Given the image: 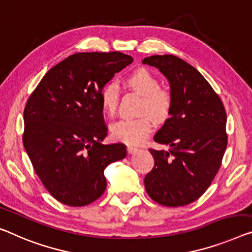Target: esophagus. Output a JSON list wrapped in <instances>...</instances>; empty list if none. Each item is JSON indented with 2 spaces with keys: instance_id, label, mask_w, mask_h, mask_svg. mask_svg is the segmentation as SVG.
<instances>
[{
  "instance_id": "34e87169",
  "label": "esophagus",
  "mask_w": 252,
  "mask_h": 252,
  "mask_svg": "<svg viewBox=\"0 0 252 252\" xmlns=\"http://www.w3.org/2000/svg\"><path fill=\"white\" fill-rule=\"evenodd\" d=\"M126 150H127V153H129V154H133V153L137 152L138 148L134 147V146H126Z\"/></svg>"
}]
</instances>
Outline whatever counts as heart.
<instances>
[{"instance_id":"obj_1","label":"heart","mask_w":252,"mask_h":252,"mask_svg":"<svg viewBox=\"0 0 252 252\" xmlns=\"http://www.w3.org/2000/svg\"><path fill=\"white\" fill-rule=\"evenodd\" d=\"M126 85L141 96L138 112L141 115L122 119L111 126L113 139L126 144H140L148 137L153 120L164 122L171 114L173 98L168 90L160 88L157 78L146 69H138L127 76ZM120 90L114 81L105 84L99 92L100 106L105 114L113 115L119 103Z\"/></svg>"}]
</instances>
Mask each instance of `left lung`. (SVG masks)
<instances>
[{"label": "left lung", "mask_w": 252, "mask_h": 252, "mask_svg": "<svg viewBox=\"0 0 252 252\" xmlns=\"http://www.w3.org/2000/svg\"><path fill=\"white\" fill-rule=\"evenodd\" d=\"M168 79L173 107L154 137L170 150L149 148L154 167L145 176L148 196L179 207L201 197L219 172L227 146L226 112L219 94L197 69L174 55L142 61Z\"/></svg>", "instance_id": "obj_1"}]
</instances>
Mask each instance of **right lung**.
Wrapping results in <instances>:
<instances>
[{
	"instance_id": "right-lung-1",
	"label": "right lung",
	"mask_w": 252,
	"mask_h": 252,
	"mask_svg": "<svg viewBox=\"0 0 252 252\" xmlns=\"http://www.w3.org/2000/svg\"><path fill=\"white\" fill-rule=\"evenodd\" d=\"M120 52L76 53L47 71L24 111L22 142L43 186L62 204L81 207L106 189L104 170L125 158L123 144L107 136L99 92L132 63Z\"/></svg>"
}]
</instances>
